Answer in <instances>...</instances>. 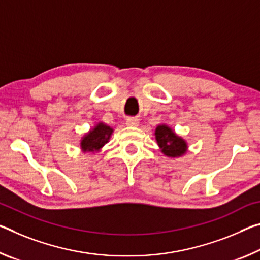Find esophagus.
Returning <instances> with one entry per match:
<instances>
[{"instance_id": "obj_1", "label": "esophagus", "mask_w": 260, "mask_h": 260, "mask_svg": "<svg viewBox=\"0 0 260 260\" xmlns=\"http://www.w3.org/2000/svg\"><path fill=\"white\" fill-rule=\"evenodd\" d=\"M126 123H127V125H128V126L137 127V126H139V119H138V118H134V117L127 118V119H126Z\"/></svg>"}]
</instances>
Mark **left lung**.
Here are the masks:
<instances>
[{"instance_id":"obj_1","label":"left lung","mask_w":260,"mask_h":260,"mask_svg":"<svg viewBox=\"0 0 260 260\" xmlns=\"http://www.w3.org/2000/svg\"><path fill=\"white\" fill-rule=\"evenodd\" d=\"M155 135L162 152H164L167 156L177 157V156L183 155L186 151V142L182 138L177 137L174 131L169 128L168 126L159 125L156 128Z\"/></svg>"}]
</instances>
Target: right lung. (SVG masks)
<instances>
[{
  "label": "right lung",
  "mask_w": 260,
  "mask_h": 260,
  "mask_svg": "<svg viewBox=\"0 0 260 260\" xmlns=\"http://www.w3.org/2000/svg\"><path fill=\"white\" fill-rule=\"evenodd\" d=\"M113 129L111 127L104 125L101 122L94 127L92 131H90L85 135L81 142V148L84 151H96L105 145L112 134Z\"/></svg>",
  "instance_id": "add662e5"
}]
</instances>
